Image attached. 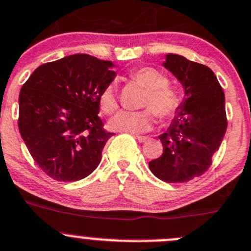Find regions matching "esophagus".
Wrapping results in <instances>:
<instances>
[{
    "instance_id": "obj_1",
    "label": "esophagus",
    "mask_w": 251,
    "mask_h": 251,
    "mask_svg": "<svg viewBox=\"0 0 251 251\" xmlns=\"http://www.w3.org/2000/svg\"><path fill=\"white\" fill-rule=\"evenodd\" d=\"M135 138H137V139L139 140L140 143H144V142H147L148 139H149V138L144 137V135H135Z\"/></svg>"
}]
</instances>
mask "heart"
<instances>
[{
	"mask_svg": "<svg viewBox=\"0 0 251 251\" xmlns=\"http://www.w3.org/2000/svg\"><path fill=\"white\" fill-rule=\"evenodd\" d=\"M134 82L147 88L142 107L137 112L122 111L111 119L109 127L113 130L130 134H139L149 130L156 121L169 122L175 118L182 106V97L175 88L169 86V78L156 69L140 68L130 75ZM100 107L104 114H112L118 108L116 85L113 82L104 86L99 97Z\"/></svg>",
	"mask_w": 251,
	"mask_h": 251,
	"instance_id": "b5f03b06",
	"label": "heart"
}]
</instances>
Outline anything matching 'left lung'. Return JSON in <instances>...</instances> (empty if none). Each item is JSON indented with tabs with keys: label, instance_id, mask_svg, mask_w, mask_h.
Masks as SVG:
<instances>
[{
	"label": "left lung",
	"instance_id": "8db88e82",
	"mask_svg": "<svg viewBox=\"0 0 251 251\" xmlns=\"http://www.w3.org/2000/svg\"><path fill=\"white\" fill-rule=\"evenodd\" d=\"M185 87L186 99L169 129L160 135L164 150L151 160V173L165 182H187L203 175L226 134L224 92L206 65L169 54L164 63Z\"/></svg>",
	"mask_w": 251,
	"mask_h": 251
}]
</instances>
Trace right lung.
I'll use <instances>...</instances> for the list:
<instances>
[{"instance_id":"add662e5","label":"right lung","mask_w":251,"mask_h":251,"mask_svg":"<svg viewBox=\"0 0 251 251\" xmlns=\"http://www.w3.org/2000/svg\"><path fill=\"white\" fill-rule=\"evenodd\" d=\"M111 68V61L75 54L40 65L21 88L20 133L49 177L71 182L99 166L114 134L97 114L100 94L116 76Z\"/></svg>"}]
</instances>
